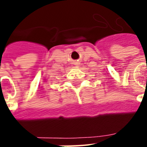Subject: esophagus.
Returning a JSON list of instances; mask_svg holds the SVG:
<instances>
[{"mask_svg":"<svg viewBox=\"0 0 147 147\" xmlns=\"http://www.w3.org/2000/svg\"><path fill=\"white\" fill-rule=\"evenodd\" d=\"M80 64V62H75V65H76V66H79Z\"/></svg>","mask_w":147,"mask_h":147,"instance_id":"34e87169","label":"esophagus"}]
</instances>
